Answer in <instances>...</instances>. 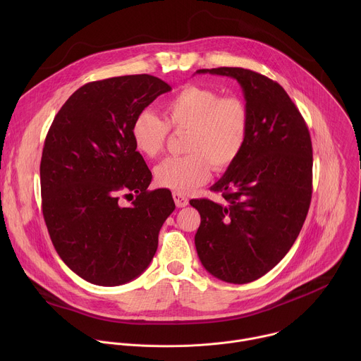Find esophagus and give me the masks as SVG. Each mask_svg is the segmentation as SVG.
Listing matches in <instances>:
<instances>
[{"label":"esophagus","mask_w":361,"mask_h":361,"mask_svg":"<svg viewBox=\"0 0 361 361\" xmlns=\"http://www.w3.org/2000/svg\"><path fill=\"white\" fill-rule=\"evenodd\" d=\"M173 198H174V201H176V205L177 207H185V205H188V198L185 197V195H183L181 192H177V191H174L173 192Z\"/></svg>","instance_id":"esophagus-1"}]
</instances>
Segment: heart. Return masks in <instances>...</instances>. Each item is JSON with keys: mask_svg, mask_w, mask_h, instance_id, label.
Here are the masks:
<instances>
[{"mask_svg": "<svg viewBox=\"0 0 361 361\" xmlns=\"http://www.w3.org/2000/svg\"><path fill=\"white\" fill-rule=\"evenodd\" d=\"M164 120L149 110L137 114L131 126L135 148L148 159L161 154L170 134L187 131L184 157H170L156 169V181L164 188L188 192L204 184L214 171H226L241 154L250 127L245 102L221 97L213 88L185 85L163 106Z\"/></svg>", "mask_w": 361, "mask_h": 361, "instance_id": "obj_1", "label": "heart"}]
</instances>
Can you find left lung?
Returning <instances> with one entry per match:
<instances>
[{"mask_svg": "<svg viewBox=\"0 0 361 361\" xmlns=\"http://www.w3.org/2000/svg\"><path fill=\"white\" fill-rule=\"evenodd\" d=\"M197 73L237 80L250 113L241 154L212 187L226 204L190 201L201 216L194 241L204 269L223 281L245 284L277 266L300 234L312 201V138L279 82L238 67Z\"/></svg>", "mask_w": 361, "mask_h": 361, "instance_id": "8db88e82", "label": "left lung"}]
</instances>
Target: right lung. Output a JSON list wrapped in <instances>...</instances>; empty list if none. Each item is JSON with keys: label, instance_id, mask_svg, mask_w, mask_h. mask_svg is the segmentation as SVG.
<instances>
[{"label": "right lung", "instance_id": "obj_1", "mask_svg": "<svg viewBox=\"0 0 361 361\" xmlns=\"http://www.w3.org/2000/svg\"><path fill=\"white\" fill-rule=\"evenodd\" d=\"M170 90L148 74L92 81L66 101L48 130L39 166L42 216L61 260L91 284L138 277L176 209L170 190H147L152 176L131 138L137 114ZM128 190L137 195L123 208L119 194Z\"/></svg>", "mask_w": 361, "mask_h": 361}]
</instances>
